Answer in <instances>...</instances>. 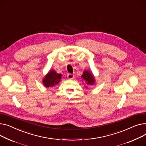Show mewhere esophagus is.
Here are the masks:
<instances>
[{"label": "esophagus", "mask_w": 146, "mask_h": 146, "mask_svg": "<svg viewBox=\"0 0 146 146\" xmlns=\"http://www.w3.org/2000/svg\"><path fill=\"white\" fill-rule=\"evenodd\" d=\"M74 76L73 74L69 73V74H67V78L69 79H73L74 78Z\"/></svg>", "instance_id": "34e87169"}]
</instances>
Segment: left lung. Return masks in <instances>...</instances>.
<instances>
[{
    "label": "left lung",
    "instance_id": "obj_1",
    "mask_svg": "<svg viewBox=\"0 0 146 146\" xmlns=\"http://www.w3.org/2000/svg\"><path fill=\"white\" fill-rule=\"evenodd\" d=\"M82 78L85 81L87 86H93L95 84V78L92 72L89 70H84L81 76ZM85 86L86 88H88V86Z\"/></svg>",
    "mask_w": 146,
    "mask_h": 146
}]
</instances>
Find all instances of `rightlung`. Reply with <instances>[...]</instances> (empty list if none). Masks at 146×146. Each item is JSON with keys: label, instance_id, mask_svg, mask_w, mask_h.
<instances>
[{"label": "right lung", "instance_id": "1", "mask_svg": "<svg viewBox=\"0 0 146 146\" xmlns=\"http://www.w3.org/2000/svg\"><path fill=\"white\" fill-rule=\"evenodd\" d=\"M62 79V74L56 73L53 69H51L43 77L42 83L44 87L46 88L53 87L56 85L59 84Z\"/></svg>", "mask_w": 146, "mask_h": 146}]
</instances>
